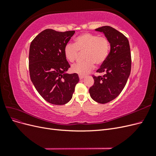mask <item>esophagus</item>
I'll return each instance as SVG.
<instances>
[{
  "instance_id": "obj_1",
  "label": "esophagus",
  "mask_w": 156,
  "mask_h": 156,
  "mask_svg": "<svg viewBox=\"0 0 156 156\" xmlns=\"http://www.w3.org/2000/svg\"><path fill=\"white\" fill-rule=\"evenodd\" d=\"M79 77L80 80H81V79H84V75H79Z\"/></svg>"
}]
</instances>
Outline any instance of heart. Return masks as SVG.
<instances>
[{"instance_id": "1", "label": "heart", "mask_w": 156, "mask_h": 156, "mask_svg": "<svg viewBox=\"0 0 156 156\" xmlns=\"http://www.w3.org/2000/svg\"><path fill=\"white\" fill-rule=\"evenodd\" d=\"M110 44L104 36H98L92 33H84L75 38L74 44H68L65 46L64 53L66 58L71 62L77 59L78 51L83 52L85 60L79 62L72 66L73 73L84 75L89 73L97 66L105 62L109 53Z\"/></svg>"}]
</instances>
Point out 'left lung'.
<instances>
[{
  "label": "left lung",
  "mask_w": 156,
  "mask_h": 156,
  "mask_svg": "<svg viewBox=\"0 0 156 156\" xmlns=\"http://www.w3.org/2000/svg\"><path fill=\"white\" fill-rule=\"evenodd\" d=\"M108 39L111 51L108 57L96 72L102 76H94V83L89 93L94 101L107 103L115 99L126 86L131 72V58L129 41L121 32L109 26L96 29Z\"/></svg>",
  "instance_id": "8db88e82"
}]
</instances>
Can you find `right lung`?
I'll list each match as a JSON object with an SVG mask.
<instances>
[{"label":"right lung","instance_id":"1","mask_svg":"<svg viewBox=\"0 0 156 156\" xmlns=\"http://www.w3.org/2000/svg\"><path fill=\"white\" fill-rule=\"evenodd\" d=\"M74 33L45 29L30 45L31 81L40 96L51 104L62 105L69 101L79 81L77 73H66L70 66L64 49Z\"/></svg>","mask_w":156,"mask_h":156}]
</instances>
